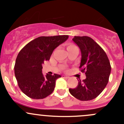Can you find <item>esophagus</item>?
<instances>
[{
  "mask_svg": "<svg viewBox=\"0 0 124 124\" xmlns=\"http://www.w3.org/2000/svg\"><path fill=\"white\" fill-rule=\"evenodd\" d=\"M62 77H63V78H69V77L67 76H66V75H62Z\"/></svg>",
  "mask_w": 124,
  "mask_h": 124,
  "instance_id": "34e87169",
  "label": "esophagus"
}]
</instances>
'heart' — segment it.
<instances>
[{
  "mask_svg": "<svg viewBox=\"0 0 124 124\" xmlns=\"http://www.w3.org/2000/svg\"><path fill=\"white\" fill-rule=\"evenodd\" d=\"M70 46H72V45H70V46H68V47H70Z\"/></svg>",
  "mask_w": 124,
  "mask_h": 124,
  "instance_id": "b5f03b06",
  "label": "heart"
}]
</instances>
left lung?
<instances>
[{
	"label": "left lung",
	"mask_w": 124,
	"mask_h": 124,
	"mask_svg": "<svg viewBox=\"0 0 124 124\" xmlns=\"http://www.w3.org/2000/svg\"><path fill=\"white\" fill-rule=\"evenodd\" d=\"M72 41L79 47L82 59L79 68L85 72L86 78L78 85L69 89L71 95L81 101H89L98 97L108 83L111 66L104 50L87 36L76 37Z\"/></svg>",
	"instance_id": "8db88e82"
}]
</instances>
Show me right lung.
Masks as SVG:
<instances>
[{"instance_id":"right-lung-1","label":"right lung","mask_w":124,"mask_h":124,"mask_svg":"<svg viewBox=\"0 0 124 124\" xmlns=\"http://www.w3.org/2000/svg\"><path fill=\"white\" fill-rule=\"evenodd\" d=\"M68 35L39 37L20 50L14 66V72L21 91L32 99H43L53 92L56 80L61 75L42 73V63L50 60L53 50L68 38Z\"/></svg>"}]
</instances>
